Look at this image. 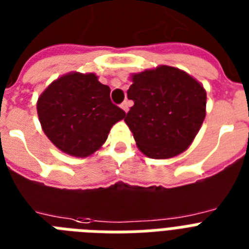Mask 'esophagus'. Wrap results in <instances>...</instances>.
I'll return each mask as SVG.
<instances>
[{
    "instance_id": "1",
    "label": "esophagus",
    "mask_w": 249,
    "mask_h": 249,
    "mask_svg": "<svg viewBox=\"0 0 249 249\" xmlns=\"http://www.w3.org/2000/svg\"><path fill=\"white\" fill-rule=\"evenodd\" d=\"M121 108H122L123 110L127 113V112H128V108H130V104H128L127 101H123L122 104H121Z\"/></svg>"
}]
</instances>
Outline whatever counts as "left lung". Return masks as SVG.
I'll return each mask as SVG.
<instances>
[{
	"mask_svg": "<svg viewBox=\"0 0 249 249\" xmlns=\"http://www.w3.org/2000/svg\"><path fill=\"white\" fill-rule=\"evenodd\" d=\"M127 96L134 107L124 122L149 158L166 159L184 152L206 117L203 86L174 67L160 65L134 74Z\"/></svg>",
	"mask_w": 249,
	"mask_h": 249,
	"instance_id": "obj_1",
	"label": "left lung"
}]
</instances>
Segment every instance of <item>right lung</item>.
I'll return each mask as SVG.
<instances>
[{"label": "right lung", "mask_w": 249, "mask_h": 249, "mask_svg": "<svg viewBox=\"0 0 249 249\" xmlns=\"http://www.w3.org/2000/svg\"><path fill=\"white\" fill-rule=\"evenodd\" d=\"M37 112L43 132L69 156L89 157L108 139L124 110L110 100V89L93 73H69L39 96Z\"/></svg>", "instance_id": "right-lung-1"}]
</instances>
